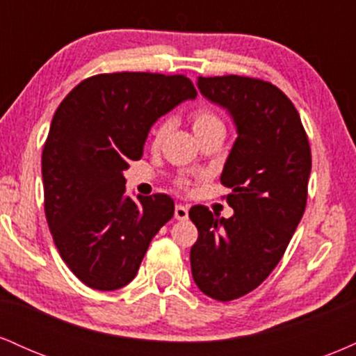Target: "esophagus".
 I'll use <instances>...</instances> for the list:
<instances>
[{"label": "esophagus", "instance_id": "34e87169", "mask_svg": "<svg viewBox=\"0 0 356 356\" xmlns=\"http://www.w3.org/2000/svg\"><path fill=\"white\" fill-rule=\"evenodd\" d=\"M174 218L177 220H186L189 218V207L182 206V204H177L174 209Z\"/></svg>", "mask_w": 356, "mask_h": 356}]
</instances>
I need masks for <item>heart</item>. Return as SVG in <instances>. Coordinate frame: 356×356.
<instances>
[{
  "label": "heart",
  "mask_w": 356,
  "mask_h": 356,
  "mask_svg": "<svg viewBox=\"0 0 356 356\" xmlns=\"http://www.w3.org/2000/svg\"><path fill=\"white\" fill-rule=\"evenodd\" d=\"M191 122H192V130H194L195 137L201 136V134L209 132V130L222 129V127H224L222 120H220V118L216 115L212 110L204 108V107L197 108L194 113H192ZM167 129H169V125H167L164 122V124H161L157 127V129L154 130V144L155 145L161 144L162 138L165 137ZM189 184H191V181H187V179H184V181H182V186H189Z\"/></svg>",
  "instance_id": "b5f03b06"
}]
</instances>
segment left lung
Instances as JSON below:
<instances>
[{"mask_svg": "<svg viewBox=\"0 0 356 356\" xmlns=\"http://www.w3.org/2000/svg\"><path fill=\"white\" fill-rule=\"evenodd\" d=\"M197 88L229 113L238 137L220 174L234 214L191 207L199 231L191 269L204 295L231 301L257 288L283 257L306 207L312 150L300 113L275 85L227 75L199 76Z\"/></svg>", "mask_w": 356, "mask_h": 356, "instance_id": "1", "label": "left lung"}]
</instances>
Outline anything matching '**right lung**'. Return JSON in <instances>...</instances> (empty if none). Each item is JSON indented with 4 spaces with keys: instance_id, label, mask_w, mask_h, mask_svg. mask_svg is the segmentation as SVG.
Listing matches in <instances>:
<instances>
[{
    "instance_id": "1",
    "label": "right lung",
    "mask_w": 356,
    "mask_h": 356,
    "mask_svg": "<svg viewBox=\"0 0 356 356\" xmlns=\"http://www.w3.org/2000/svg\"><path fill=\"white\" fill-rule=\"evenodd\" d=\"M195 97L184 75L104 73L56 108L42 155L44 214L61 259L90 288L129 284L172 219L167 194L127 195L124 170L142 157L155 122Z\"/></svg>"
}]
</instances>
